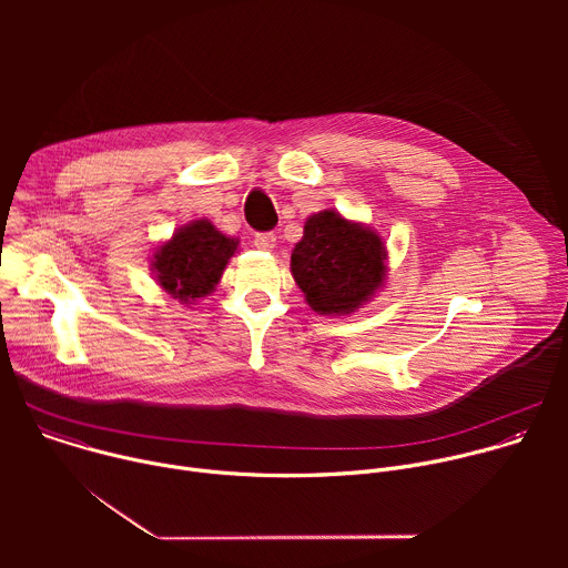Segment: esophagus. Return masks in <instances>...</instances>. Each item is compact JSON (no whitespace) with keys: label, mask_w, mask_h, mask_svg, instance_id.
<instances>
[{"label":"esophagus","mask_w":568,"mask_h":568,"mask_svg":"<svg viewBox=\"0 0 568 568\" xmlns=\"http://www.w3.org/2000/svg\"><path fill=\"white\" fill-rule=\"evenodd\" d=\"M254 245H256L258 250H263V252H272L274 245H276V233H272V231L256 233V235H254Z\"/></svg>","instance_id":"34e87169"}]
</instances>
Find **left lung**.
<instances>
[{"label": "left lung", "mask_w": 568, "mask_h": 568, "mask_svg": "<svg viewBox=\"0 0 568 568\" xmlns=\"http://www.w3.org/2000/svg\"><path fill=\"white\" fill-rule=\"evenodd\" d=\"M382 237L335 211L305 222L303 240L292 252V276L318 314H351L384 281Z\"/></svg>", "instance_id": "1"}]
</instances>
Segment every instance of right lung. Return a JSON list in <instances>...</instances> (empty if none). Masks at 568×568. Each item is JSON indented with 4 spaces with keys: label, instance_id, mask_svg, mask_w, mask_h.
I'll list each match as a JSON object with an SVG mask.
<instances>
[{
    "label": "right lung",
    "instance_id": "1",
    "mask_svg": "<svg viewBox=\"0 0 568 568\" xmlns=\"http://www.w3.org/2000/svg\"><path fill=\"white\" fill-rule=\"evenodd\" d=\"M235 250L233 237L222 235L209 220H195L156 250L152 270L173 298L191 303L215 287Z\"/></svg>",
    "mask_w": 568,
    "mask_h": 568
}]
</instances>
